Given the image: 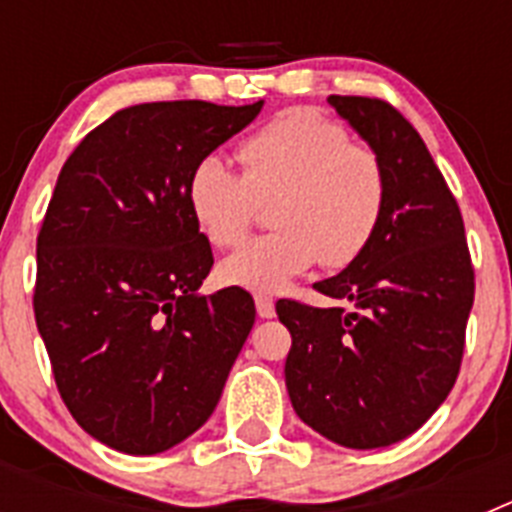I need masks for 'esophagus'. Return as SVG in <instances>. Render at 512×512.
Here are the masks:
<instances>
[{
	"instance_id": "34e87169",
	"label": "esophagus",
	"mask_w": 512,
	"mask_h": 512,
	"mask_svg": "<svg viewBox=\"0 0 512 512\" xmlns=\"http://www.w3.org/2000/svg\"><path fill=\"white\" fill-rule=\"evenodd\" d=\"M256 312H259V318L269 320L277 315V310H274V300L266 295H256Z\"/></svg>"
}]
</instances>
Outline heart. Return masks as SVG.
I'll list each match as a JSON object with an SVG mask.
<instances>
[{"label": "heart", "mask_w": 512, "mask_h": 512, "mask_svg": "<svg viewBox=\"0 0 512 512\" xmlns=\"http://www.w3.org/2000/svg\"><path fill=\"white\" fill-rule=\"evenodd\" d=\"M243 174L207 153L187 179L194 225L212 246L246 235L256 202L274 197V233L243 243L220 264L233 287L277 295L323 261L354 264L377 235L387 205V174L372 148L354 146L346 128L310 110H289L246 138Z\"/></svg>", "instance_id": "heart-1"}]
</instances>
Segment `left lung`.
<instances>
[{"label":"left lung","mask_w":512,"mask_h":512,"mask_svg":"<svg viewBox=\"0 0 512 512\" xmlns=\"http://www.w3.org/2000/svg\"><path fill=\"white\" fill-rule=\"evenodd\" d=\"M328 104L382 161L387 205L359 259L315 284L351 310L277 302L292 333L284 379L312 431L346 449H382L449 397L474 269L459 205L418 130L382 99L330 94Z\"/></svg>","instance_id":"obj_1"}]
</instances>
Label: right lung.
<instances>
[{
  "mask_svg": "<svg viewBox=\"0 0 512 512\" xmlns=\"http://www.w3.org/2000/svg\"><path fill=\"white\" fill-rule=\"evenodd\" d=\"M261 107L135 104L58 174L38 235L35 323L66 408L110 449L161 454L202 428L251 333L246 289L200 295L212 248L187 179Z\"/></svg>",
  "mask_w": 512,
  "mask_h": 512,
  "instance_id": "right-lung-1",
  "label": "right lung"
}]
</instances>
